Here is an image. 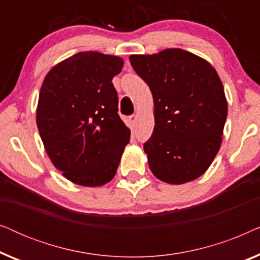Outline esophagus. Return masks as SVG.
I'll use <instances>...</instances> for the list:
<instances>
[{"label":"esophagus","instance_id":"esophagus-1","mask_svg":"<svg viewBox=\"0 0 260 260\" xmlns=\"http://www.w3.org/2000/svg\"><path fill=\"white\" fill-rule=\"evenodd\" d=\"M129 122L131 123V125H133V126L136 125V123H137V116H136V115L130 116V117H129Z\"/></svg>","mask_w":260,"mask_h":260}]
</instances>
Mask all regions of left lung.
I'll list each match as a JSON object with an SVG mask.
<instances>
[{
	"label": "left lung",
	"instance_id": "1",
	"mask_svg": "<svg viewBox=\"0 0 260 260\" xmlns=\"http://www.w3.org/2000/svg\"><path fill=\"white\" fill-rule=\"evenodd\" d=\"M130 62L154 98V131L143 145L149 168L167 183L198 179L218 154L227 117L218 73L206 60L180 48L130 55Z\"/></svg>",
	"mask_w": 260,
	"mask_h": 260
}]
</instances>
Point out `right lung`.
Listing matches in <instances>:
<instances>
[{
	"mask_svg": "<svg viewBox=\"0 0 260 260\" xmlns=\"http://www.w3.org/2000/svg\"><path fill=\"white\" fill-rule=\"evenodd\" d=\"M122 67L118 56L81 52L53 67L42 83L37 110L41 140L55 168L80 186L111 181L130 141L112 84Z\"/></svg>",
	"mask_w": 260,
	"mask_h": 260,
	"instance_id": "right-lung-1",
	"label": "right lung"
}]
</instances>
